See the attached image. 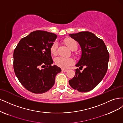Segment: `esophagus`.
<instances>
[{
	"mask_svg": "<svg viewBox=\"0 0 123 123\" xmlns=\"http://www.w3.org/2000/svg\"><path fill=\"white\" fill-rule=\"evenodd\" d=\"M62 72H67V71H68V70H66V69H62Z\"/></svg>",
	"mask_w": 123,
	"mask_h": 123,
	"instance_id": "esophagus-1",
	"label": "esophagus"
}]
</instances>
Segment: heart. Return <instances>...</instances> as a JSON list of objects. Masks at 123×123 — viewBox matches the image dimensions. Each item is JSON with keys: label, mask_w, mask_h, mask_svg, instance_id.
Returning a JSON list of instances; mask_svg holds the SVG:
<instances>
[{"label": "heart", "mask_w": 123, "mask_h": 123, "mask_svg": "<svg viewBox=\"0 0 123 123\" xmlns=\"http://www.w3.org/2000/svg\"><path fill=\"white\" fill-rule=\"evenodd\" d=\"M64 43L72 51H75L77 48V43L75 40L72 38L68 37L64 39ZM57 43L54 42L50 47V51L52 55H56L57 54ZM55 65L63 69L68 68L69 66L74 64V59L71 57H63L58 56L54 59Z\"/></svg>", "instance_id": "1"}]
</instances>
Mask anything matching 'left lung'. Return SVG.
<instances>
[{"mask_svg": "<svg viewBox=\"0 0 123 123\" xmlns=\"http://www.w3.org/2000/svg\"><path fill=\"white\" fill-rule=\"evenodd\" d=\"M81 49V57L75 66V75L69 80L73 89L80 92L90 91L102 81L107 71L109 54L104 41L88 31L70 34ZM84 68L82 72L80 71Z\"/></svg>", "mask_w": 123, "mask_h": 123, "instance_id": "left-lung-1", "label": "left lung"}]
</instances>
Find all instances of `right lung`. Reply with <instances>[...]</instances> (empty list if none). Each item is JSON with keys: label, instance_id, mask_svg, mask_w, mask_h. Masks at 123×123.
Instances as JSON below:
<instances>
[{"label": "right lung", "instance_id": "add662e5", "mask_svg": "<svg viewBox=\"0 0 123 123\" xmlns=\"http://www.w3.org/2000/svg\"><path fill=\"white\" fill-rule=\"evenodd\" d=\"M56 38L54 33L35 31L21 39L14 49L15 73L28 91L41 94L49 90L62 71L57 66H52L50 47Z\"/></svg>", "mask_w": 123, "mask_h": 123}]
</instances>
